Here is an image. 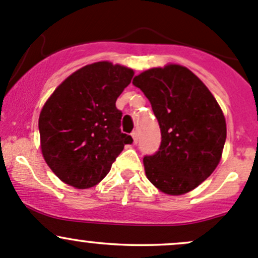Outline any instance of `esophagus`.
<instances>
[{
    "instance_id": "esophagus-1",
    "label": "esophagus",
    "mask_w": 258,
    "mask_h": 258,
    "mask_svg": "<svg viewBox=\"0 0 258 258\" xmlns=\"http://www.w3.org/2000/svg\"><path fill=\"white\" fill-rule=\"evenodd\" d=\"M131 136H132V139H134L135 144H137V141H139V132L134 131V132H132V134H131Z\"/></svg>"
}]
</instances>
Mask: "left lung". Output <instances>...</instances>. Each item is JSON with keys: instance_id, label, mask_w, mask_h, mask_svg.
Returning a JSON list of instances; mask_svg holds the SVG:
<instances>
[{"instance_id": "8db88e82", "label": "left lung", "mask_w": 258, "mask_h": 258, "mask_svg": "<svg viewBox=\"0 0 258 258\" xmlns=\"http://www.w3.org/2000/svg\"><path fill=\"white\" fill-rule=\"evenodd\" d=\"M151 102L161 146L145 156L151 183L167 195L187 194L220 163L226 119L216 98L194 72L179 64L147 70L132 81Z\"/></svg>"}]
</instances>
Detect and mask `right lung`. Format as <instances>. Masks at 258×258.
Listing matches in <instances>:
<instances>
[{"label": "right lung", "instance_id": "add662e5", "mask_svg": "<svg viewBox=\"0 0 258 258\" xmlns=\"http://www.w3.org/2000/svg\"><path fill=\"white\" fill-rule=\"evenodd\" d=\"M134 70L102 61L67 77L38 118L41 150L48 167L64 183L83 189L106 177L124 145L117 97L130 85Z\"/></svg>", "mask_w": 258, "mask_h": 258}]
</instances>
